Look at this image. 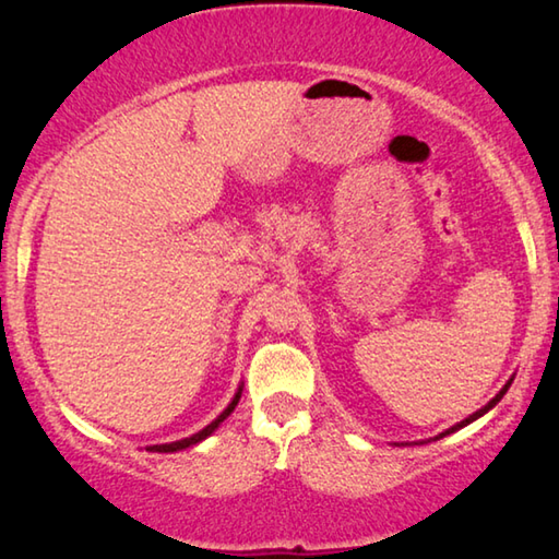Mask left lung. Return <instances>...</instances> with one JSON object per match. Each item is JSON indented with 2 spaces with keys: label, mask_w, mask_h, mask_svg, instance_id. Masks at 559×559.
<instances>
[{
  "label": "left lung",
  "mask_w": 559,
  "mask_h": 559,
  "mask_svg": "<svg viewBox=\"0 0 559 559\" xmlns=\"http://www.w3.org/2000/svg\"><path fill=\"white\" fill-rule=\"evenodd\" d=\"M508 386H510V382H508V384H506V386H503V390H500V392H498V394H496V396H493V400H490V402H488V404H486V406H484V409H478V412H476V414H471V416H468V419H463V421H461V424H456V427H451V429H449V431H443V433H441V437H447V433H451V431H456V429H461V427H466V424H471V421H473V419H478V416H484V414H486V412H488V409H490V406H496V404H498V402H500V396H503V394H506V392H508Z\"/></svg>",
  "instance_id": "1"
}]
</instances>
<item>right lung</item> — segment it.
<instances>
[{"label":"right lung","instance_id":"1","mask_svg":"<svg viewBox=\"0 0 559 559\" xmlns=\"http://www.w3.org/2000/svg\"><path fill=\"white\" fill-rule=\"evenodd\" d=\"M239 396H241V390L239 392H236V396H234V400H231V404L229 406H226V409L222 412V416H219V419H216V421H212L210 424V427H206V429H202L200 433H194V437H189V439H182V441H175V443H159V447H150V451H159V453H169V451H182V449H189V447H194V443H200L202 439H206V437H210V433L216 429V427H219V424L226 419V416H229L231 412H234V406L236 404H239Z\"/></svg>","mask_w":559,"mask_h":559}]
</instances>
